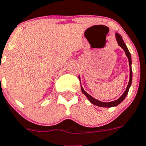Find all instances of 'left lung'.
Instances as JSON below:
<instances>
[{
  "label": "left lung",
  "instance_id": "left-lung-1",
  "mask_svg": "<svg viewBox=\"0 0 146 146\" xmlns=\"http://www.w3.org/2000/svg\"><path fill=\"white\" fill-rule=\"evenodd\" d=\"M115 36H116V39H117V41L118 43V45L122 47L123 49V50L125 52L126 56L128 57V62H129V66H130V79H129V82H128V86H127V88H126V90H125L124 94H122V96L120 97L119 98L118 100H115V101L113 102H103L99 101V100H96V99H94V97H92L90 96V94H88L85 90L83 89V88L81 85V90H82V92L83 94L86 96V97L88 98V100L91 102L92 104H94V105H96V106H99V107H104V108H111V107H115V106H117L118 105L122 102L123 100H125V98L127 96V94L128 93V90H129V88L131 85V82H132V70H131V54H130L129 50H128V47L126 46L125 44L124 43V41H123V39H122V36L119 33H116L115 34ZM79 80H80V76H79Z\"/></svg>",
  "mask_w": 146,
  "mask_h": 146
}]
</instances>
